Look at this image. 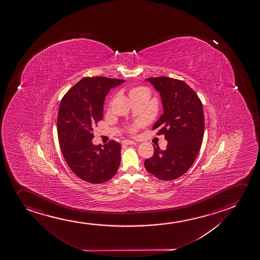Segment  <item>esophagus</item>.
<instances>
[{"label":"esophagus","mask_w":260,"mask_h":260,"mask_svg":"<svg viewBox=\"0 0 260 260\" xmlns=\"http://www.w3.org/2000/svg\"><path fill=\"white\" fill-rule=\"evenodd\" d=\"M135 143H136V142H133V141H128V140L123 142V144H125V145H132V144H135Z\"/></svg>","instance_id":"obj_1"}]
</instances>
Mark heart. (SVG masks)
<instances>
[{
    "label": "heart",
    "mask_w": 260,
    "mask_h": 260,
    "mask_svg": "<svg viewBox=\"0 0 260 260\" xmlns=\"http://www.w3.org/2000/svg\"><path fill=\"white\" fill-rule=\"evenodd\" d=\"M143 91H149L145 87H134V88H132L130 92H129V95L130 97L133 96V95H135V94H137V93H141V92H143ZM146 123V120L143 118V119H140L137 122H135L134 125H132V126H130V128H129V132L131 133V134H135L137 130H138L139 127H141L142 125H144Z\"/></svg>",
    "instance_id": "1"
}]
</instances>
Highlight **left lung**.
Listing matches in <instances>:
<instances>
[{"mask_svg":"<svg viewBox=\"0 0 260 260\" xmlns=\"http://www.w3.org/2000/svg\"><path fill=\"white\" fill-rule=\"evenodd\" d=\"M158 91L164 113L153 125L156 135H165V150L154 147L144 162L146 170L161 180H173L190 168L201 148L204 115L200 98L183 80L168 77L147 79Z\"/></svg>","mask_w":260,"mask_h":260,"instance_id":"left-lung-1","label":"left lung"}]
</instances>
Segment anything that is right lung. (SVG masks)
<instances>
[{"mask_svg":"<svg viewBox=\"0 0 260 260\" xmlns=\"http://www.w3.org/2000/svg\"><path fill=\"white\" fill-rule=\"evenodd\" d=\"M125 80L86 77L63 95L57 114V135L68 167L81 180L99 184L111 180L120 164V143L93 145V128L104 117L105 96Z\"/></svg>","mask_w":260,"mask_h":260,"instance_id":"1","label":"right lung"}]
</instances>
